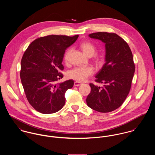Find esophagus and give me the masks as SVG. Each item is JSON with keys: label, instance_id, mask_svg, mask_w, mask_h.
<instances>
[{"label": "esophagus", "instance_id": "34e87169", "mask_svg": "<svg viewBox=\"0 0 155 155\" xmlns=\"http://www.w3.org/2000/svg\"><path fill=\"white\" fill-rule=\"evenodd\" d=\"M82 85V83H81V82H78V81H76V82H74V85L75 87H78V86H79V85Z\"/></svg>", "mask_w": 155, "mask_h": 155}]
</instances>
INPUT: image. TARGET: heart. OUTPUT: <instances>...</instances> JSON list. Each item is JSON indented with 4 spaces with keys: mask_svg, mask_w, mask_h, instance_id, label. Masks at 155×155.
Returning <instances> with one entry per match:
<instances>
[{
    "mask_svg": "<svg viewBox=\"0 0 155 155\" xmlns=\"http://www.w3.org/2000/svg\"><path fill=\"white\" fill-rule=\"evenodd\" d=\"M81 48L83 52L88 57L92 56L95 52V47L94 45L88 42H83L81 45ZM71 52V49L67 50L64 57V61L67 63L69 60V56ZM94 73V68L91 66L78 67L71 70L69 73V77L74 80L83 82L86 81L89 76Z\"/></svg>",
    "mask_w": 155,
    "mask_h": 155,
    "instance_id": "1",
    "label": "heart"
}]
</instances>
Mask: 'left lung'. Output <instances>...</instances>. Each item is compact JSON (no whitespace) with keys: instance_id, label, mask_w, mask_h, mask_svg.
I'll list each match as a JSON object with an SVG mask.
<instances>
[{"instance_id":"obj_1","label":"left lung","mask_w":155,"mask_h":155,"mask_svg":"<svg viewBox=\"0 0 155 155\" xmlns=\"http://www.w3.org/2000/svg\"><path fill=\"white\" fill-rule=\"evenodd\" d=\"M89 37L105 44L106 63L95 76V82L104 85L89 84L87 104L98 112H110L123 104L130 92L135 72L133 54L128 44L116 33L97 32Z\"/></svg>"}]
</instances>
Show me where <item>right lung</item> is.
Returning a JSON list of instances; mask_svg holds the SVG:
<instances>
[{"mask_svg":"<svg viewBox=\"0 0 155 155\" xmlns=\"http://www.w3.org/2000/svg\"><path fill=\"white\" fill-rule=\"evenodd\" d=\"M79 35H49L32 42L24 53L20 78L27 99L36 110L51 114L61 110L65 104L67 90L71 88V79L55 84L63 78L60 73L65 51L73 44Z\"/></svg>","mask_w":155,"mask_h":155,"instance_id":"obj_1","label":"right lung"}]
</instances>
